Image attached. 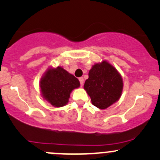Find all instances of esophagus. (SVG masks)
Segmentation results:
<instances>
[{
    "mask_svg": "<svg viewBox=\"0 0 160 160\" xmlns=\"http://www.w3.org/2000/svg\"><path fill=\"white\" fill-rule=\"evenodd\" d=\"M79 80H80V86H82V85H83V82H84V79H83V78H79Z\"/></svg>",
    "mask_w": 160,
    "mask_h": 160,
    "instance_id": "obj_1",
    "label": "esophagus"
}]
</instances>
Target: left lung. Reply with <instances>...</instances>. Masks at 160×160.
<instances>
[{"label":"left lung","mask_w":160,"mask_h":160,"mask_svg":"<svg viewBox=\"0 0 160 160\" xmlns=\"http://www.w3.org/2000/svg\"><path fill=\"white\" fill-rule=\"evenodd\" d=\"M83 87L93 105L99 109H106L120 98L123 83L117 69L103 61L92 66Z\"/></svg>","instance_id":"left-lung-1"}]
</instances>
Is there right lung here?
<instances>
[{
  "mask_svg": "<svg viewBox=\"0 0 160 160\" xmlns=\"http://www.w3.org/2000/svg\"><path fill=\"white\" fill-rule=\"evenodd\" d=\"M80 85L78 78L61 67L49 68L40 82L43 98L56 108L67 104L71 92Z\"/></svg>",
  "mask_w": 160,
  "mask_h": 160,
  "instance_id": "obj_1",
  "label": "right lung"
}]
</instances>
